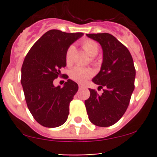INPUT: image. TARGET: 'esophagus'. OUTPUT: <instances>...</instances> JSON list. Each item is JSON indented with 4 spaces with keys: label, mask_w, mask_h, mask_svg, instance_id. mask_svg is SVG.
Returning a JSON list of instances; mask_svg holds the SVG:
<instances>
[{
    "label": "esophagus",
    "mask_w": 157,
    "mask_h": 157,
    "mask_svg": "<svg viewBox=\"0 0 157 157\" xmlns=\"http://www.w3.org/2000/svg\"><path fill=\"white\" fill-rule=\"evenodd\" d=\"M86 85H84V84H81V83H80V84H79V88H80V89H82V88H86Z\"/></svg>",
    "instance_id": "obj_1"
}]
</instances>
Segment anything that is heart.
<instances>
[{
  "label": "heart",
  "mask_w": 157,
  "mask_h": 157,
  "mask_svg": "<svg viewBox=\"0 0 157 157\" xmlns=\"http://www.w3.org/2000/svg\"><path fill=\"white\" fill-rule=\"evenodd\" d=\"M82 47L90 57H95L99 52V45L93 40L86 39L82 43ZM74 53H75V48L74 46L71 45L67 48L65 55L66 63L68 66L72 64L73 61H74ZM93 74V72L91 69L81 67H75L70 71L71 78L74 81L79 82V83L85 82L87 79L91 77Z\"/></svg>",
  "instance_id": "b5f03b06"
}]
</instances>
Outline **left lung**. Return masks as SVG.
Returning a JSON list of instances; mask_svg holds the SVG:
<instances>
[{"label":"left lung","instance_id":"left-lung-1","mask_svg":"<svg viewBox=\"0 0 157 157\" xmlns=\"http://www.w3.org/2000/svg\"><path fill=\"white\" fill-rule=\"evenodd\" d=\"M100 44L102 63L92 81L104 88L99 95L89 89L90 98L85 100L89 120L99 127H109L117 122L127 110L134 90L136 71L128 49L109 33L86 34Z\"/></svg>","mask_w":157,"mask_h":157}]
</instances>
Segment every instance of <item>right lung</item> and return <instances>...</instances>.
<instances>
[{"instance_id":"add662e5","label":"right lung","mask_w":157,"mask_h":157,"mask_svg":"<svg viewBox=\"0 0 157 157\" xmlns=\"http://www.w3.org/2000/svg\"><path fill=\"white\" fill-rule=\"evenodd\" d=\"M83 33H67L58 29L46 32L26 55L21 69V84L28 109L41 125H62L69 115L70 102L78 85L68 79L63 87L53 81L66 67L65 55L71 44Z\"/></svg>"}]
</instances>
